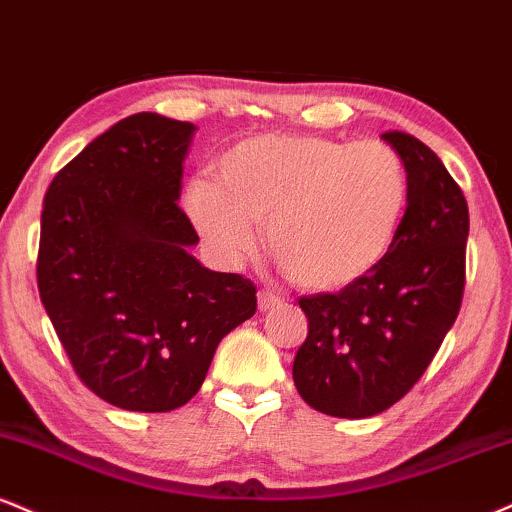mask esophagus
<instances>
[{"label": "esophagus", "instance_id": "esophagus-1", "mask_svg": "<svg viewBox=\"0 0 512 512\" xmlns=\"http://www.w3.org/2000/svg\"><path fill=\"white\" fill-rule=\"evenodd\" d=\"M279 305H281V298L272 291H260V295H257V307H260V312L274 310V307Z\"/></svg>", "mask_w": 512, "mask_h": 512}]
</instances>
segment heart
I'll return each mask as SVG.
<instances>
[{
    "label": "heart",
    "instance_id": "obj_1",
    "mask_svg": "<svg viewBox=\"0 0 512 512\" xmlns=\"http://www.w3.org/2000/svg\"><path fill=\"white\" fill-rule=\"evenodd\" d=\"M410 200L403 157L381 140L264 133L231 145L217 183L193 178L186 212L219 257L238 262L267 224L269 252L295 286L341 291L389 257Z\"/></svg>",
    "mask_w": 512,
    "mask_h": 512
}]
</instances>
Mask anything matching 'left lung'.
Instances as JSON below:
<instances>
[{"mask_svg": "<svg viewBox=\"0 0 512 512\" xmlns=\"http://www.w3.org/2000/svg\"><path fill=\"white\" fill-rule=\"evenodd\" d=\"M381 138L403 157L410 200L389 257L338 293L303 295L307 338L295 389L324 415L362 420L408 393L460 312L470 214L463 190L415 135Z\"/></svg>", "mask_w": 512, "mask_h": 512, "instance_id": "left-lung-1", "label": "left lung"}]
</instances>
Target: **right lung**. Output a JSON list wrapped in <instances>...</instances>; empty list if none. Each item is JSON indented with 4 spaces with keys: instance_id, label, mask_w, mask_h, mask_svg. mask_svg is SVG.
I'll list each match as a JSON object with an SVG mask.
<instances>
[{
    "instance_id": "right-lung-1",
    "label": "right lung",
    "mask_w": 512,
    "mask_h": 512,
    "mask_svg": "<svg viewBox=\"0 0 512 512\" xmlns=\"http://www.w3.org/2000/svg\"><path fill=\"white\" fill-rule=\"evenodd\" d=\"M195 126L140 112L54 176L40 224L38 288L88 389L133 412H169L200 391L219 341L257 310V288L190 255L181 207Z\"/></svg>"
}]
</instances>
